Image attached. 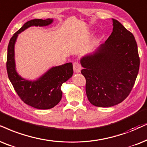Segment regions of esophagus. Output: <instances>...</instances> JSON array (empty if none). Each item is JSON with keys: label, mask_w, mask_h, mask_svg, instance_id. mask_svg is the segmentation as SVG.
<instances>
[{"label": "esophagus", "mask_w": 147, "mask_h": 147, "mask_svg": "<svg viewBox=\"0 0 147 147\" xmlns=\"http://www.w3.org/2000/svg\"><path fill=\"white\" fill-rule=\"evenodd\" d=\"M73 70L75 72H80L81 70V66L78 62H74Z\"/></svg>", "instance_id": "34e87169"}]
</instances>
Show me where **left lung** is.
Listing matches in <instances>:
<instances>
[{"instance_id": "left-lung-1", "label": "left lung", "mask_w": 147, "mask_h": 147, "mask_svg": "<svg viewBox=\"0 0 147 147\" xmlns=\"http://www.w3.org/2000/svg\"><path fill=\"white\" fill-rule=\"evenodd\" d=\"M113 29L105 43L81 60L85 91L92 105L110 107L123 102L134 85L140 67L132 33L113 19Z\"/></svg>"}]
</instances>
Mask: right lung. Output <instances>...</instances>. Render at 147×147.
Here are the masks:
<instances>
[{
  "instance_id": "right-lung-1",
  "label": "right lung",
  "mask_w": 147,
  "mask_h": 147,
  "mask_svg": "<svg viewBox=\"0 0 147 147\" xmlns=\"http://www.w3.org/2000/svg\"><path fill=\"white\" fill-rule=\"evenodd\" d=\"M52 22L53 19H34L27 22L13 35L7 49V74L14 90L24 103L38 109H51L60 102L62 96L61 86L72 77V64L69 62L51 68L36 81L26 80L16 72L14 46L18 34L28 28L46 26Z\"/></svg>"
}]
</instances>
